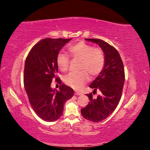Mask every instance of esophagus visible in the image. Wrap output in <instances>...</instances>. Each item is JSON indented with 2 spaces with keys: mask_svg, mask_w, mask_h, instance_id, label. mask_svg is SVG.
I'll return each instance as SVG.
<instances>
[{
  "mask_svg": "<svg viewBox=\"0 0 150 150\" xmlns=\"http://www.w3.org/2000/svg\"><path fill=\"white\" fill-rule=\"evenodd\" d=\"M75 94V95H82V93H81V92H77V91H76Z\"/></svg>",
  "mask_w": 150,
  "mask_h": 150,
  "instance_id": "obj_1",
  "label": "esophagus"
}]
</instances>
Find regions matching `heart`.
<instances>
[{
	"label": "heart",
	"instance_id": "heart-1",
	"mask_svg": "<svg viewBox=\"0 0 150 150\" xmlns=\"http://www.w3.org/2000/svg\"><path fill=\"white\" fill-rule=\"evenodd\" d=\"M70 56L73 60H79L77 72L70 73L63 77L66 85L75 89H79L88 82V75L95 77L102 72L105 65V55L100 48L93 46L84 42H79L69 48ZM58 68L62 71L69 69V57L64 52H60L57 56Z\"/></svg>",
	"mask_w": 150,
	"mask_h": 150
}]
</instances>
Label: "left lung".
I'll return each mask as SVG.
<instances>
[{
  "mask_svg": "<svg viewBox=\"0 0 150 150\" xmlns=\"http://www.w3.org/2000/svg\"><path fill=\"white\" fill-rule=\"evenodd\" d=\"M98 44L105 55V65L98 77L89 85L93 93L87 94L89 103L81 110V115L87 120L98 122L112 113L120 102L125 74L123 62L115 47L100 39H85ZM98 90L101 93L96 99L92 94Z\"/></svg>",
  "mask_w": 150,
  "mask_h": 150,
  "instance_id": "1",
  "label": "left lung"
}]
</instances>
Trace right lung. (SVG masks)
<instances>
[{"instance_id": "obj_1", "label": "right lung", "mask_w": 150, "mask_h": 150, "mask_svg": "<svg viewBox=\"0 0 150 150\" xmlns=\"http://www.w3.org/2000/svg\"><path fill=\"white\" fill-rule=\"evenodd\" d=\"M71 40L43 39L32 48L25 62L24 85L29 102L36 115L46 122L59 119L65 103L74 94L73 88L62 84L55 76L57 55ZM54 79L60 85L59 91L50 87Z\"/></svg>"}]
</instances>
